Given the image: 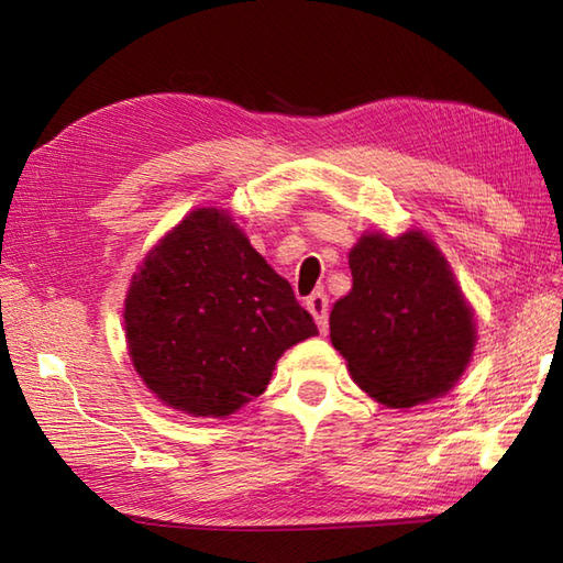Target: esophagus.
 <instances>
[{
	"instance_id": "esophagus-1",
	"label": "esophagus",
	"mask_w": 563,
	"mask_h": 563,
	"mask_svg": "<svg viewBox=\"0 0 563 563\" xmlns=\"http://www.w3.org/2000/svg\"><path fill=\"white\" fill-rule=\"evenodd\" d=\"M305 305L309 309V314L314 317L317 329L321 333H327L329 331V297L324 292H314V295L307 297Z\"/></svg>"
}]
</instances>
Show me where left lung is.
Returning a JSON list of instances; mask_svg holds the SVG:
<instances>
[{"label": "left lung", "instance_id": "obj_1", "mask_svg": "<svg viewBox=\"0 0 563 563\" xmlns=\"http://www.w3.org/2000/svg\"><path fill=\"white\" fill-rule=\"evenodd\" d=\"M349 266L353 288L333 305L329 327L357 387L389 409L448 394L472 361L476 319L433 239L365 232Z\"/></svg>", "mask_w": 563, "mask_h": 563}]
</instances>
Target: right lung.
Masks as SVG:
<instances>
[{"instance_id":"obj_1","label":"right lung","mask_w":563,"mask_h":563,"mask_svg":"<svg viewBox=\"0 0 563 563\" xmlns=\"http://www.w3.org/2000/svg\"><path fill=\"white\" fill-rule=\"evenodd\" d=\"M135 373L172 409L227 418L266 391L314 319L220 208H196L142 258L125 295Z\"/></svg>"}]
</instances>
